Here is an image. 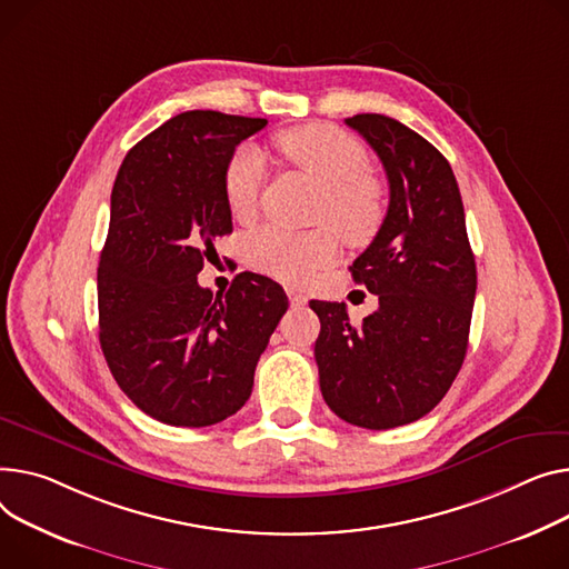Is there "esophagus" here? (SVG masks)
<instances>
[{
	"mask_svg": "<svg viewBox=\"0 0 569 569\" xmlns=\"http://www.w3.org/2000/svg\"><path fill=\"white\" fill-rule=\"evenodd\" d=\"M286 292H288L290 305H292L295 309H301V307L307 305V295H305V292H299L297 288H286Z\"/></svg>",
	"mask_w": 569,
	"mask_h": 569,
	"instance_id": "obj_1",
	"label": "esophagus"
}]
</instances>
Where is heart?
Masks as SVG:
<instances>
[{
	"label": "heart",
	"mask_w": 569,
	"mask_h": 569,
	"mask_svg": "<svg viewBox=\"0 0 569 569\" xmlns=\"http://www.w3.org/2000/svg\"><path fill=\"white\" fill-rule=\"evenodd\" d=\"M277 146L322 189L316 221L329 226L307 233L260 229L249 238L247 256L264 274L286 283H305L338 258L336 232L350 244H363L377 233L387 212L385 187L368 173L366 148L333 126L313 123L286 130L277 137ZM262 182L260 153L251 146H240L223 169V199L236 217H249L256 210Z\"/></svg>",
	"instance_id": "obj_1"
}]
</instances>
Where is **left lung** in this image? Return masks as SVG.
Masks as SVG:
<instances>
[{
	"mask_svg": "<svg viewBox=\"0 0 569 569\" xmlns=\"http://www.w3.org/2000/svg\"><path fill=\"white\" fill-rule=\"evenodd\" d=\"M346 123L382 160L389 210L352 277L380 299L355 327L343 301H311L320 318V391L340 419L389 430L432 411L469 346L476 260L460 187L448 160L419 132L382 113Z\"/></svg>",
	"mask_w": 569,
	"mask_h": 569,
	"instance_id": "1",
	"label": "left lung"
}]
</instances>
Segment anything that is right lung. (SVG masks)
Returning a JSON list of instances; mask_svg holds the SVG:
<instances>
[{"instance_id":"add662e5","label":"right lung","mask_w":569,"mask_h":569,"mask_svg":"<svg viewBox=\"0 0 569 569\" xmlns=\"http://www.w3.org/2000/svg\"><path fill=\"white\" fill-rule=\"evenodd\" d=\"M264 126L182 111L132 146L113 180L98 264L100 348L123 393L167 426L233 416L288 311L283 288L262 274H238L226 295L197 281L214 238L233 231L226 162Z\"/></svg>"}]
</instances>
